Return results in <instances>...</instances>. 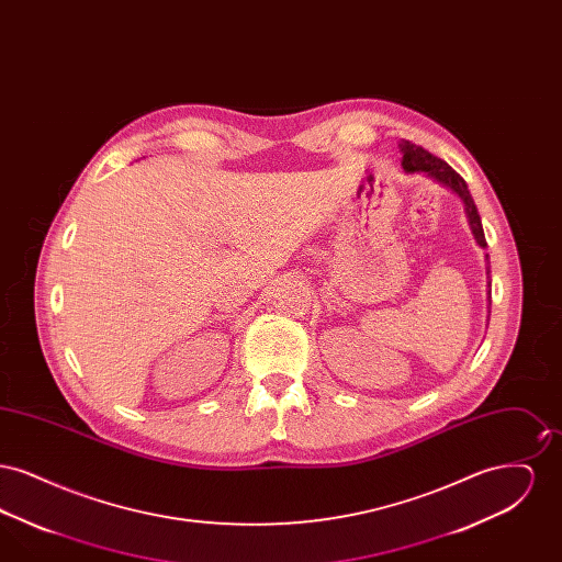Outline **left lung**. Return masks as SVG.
Listing matches in <instances>:
<instances>
[{
    "label": "left lung",
    "mask_w": 562,
    "mask_h": 562,
    "mask_svg": "<svg viewBox=\"0 0 562 562\" xmlns=\"http://www.w3.org/2000/svg\"><path fill=\"white\" fill-rule=\"evenodd\" d=\"M398 147L402 151V168L406 175H426L436 183L451 189L454 195H459V200L463 202V213H465L474 240L481 248H486L481 214H479V209L472 200V193L465 186V181L454 172L447 161L431 156L424 147H417L411 140H401ZM484 269H486V324H488V316H491V261H488V255H484Z\"/></svg>",
    "instance_id": "8db88e82"
}]
</instances>
